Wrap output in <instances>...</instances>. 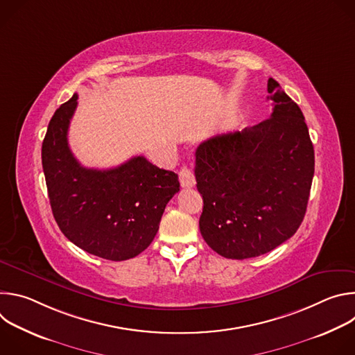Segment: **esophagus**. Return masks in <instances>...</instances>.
Returning a JSON list of instances; mask_svg holds the SVG:
<instances>
[{
  "label": "esophagus",
  "mask_w": 355,
  "mask_h": 355,
  "mask_svg": "<svg viewBox=\"0 0 355 355\" xmlns=\"http://www.w3.org/2000/svg\"><path fill=\"white\" fill-rule=\"evenodd\" d=\"M180 182H181V187L184 188H192L195 185V175H193V171L188 167H182L180 170Z\"/></svg>",
  "instance_id": "obj_1"
}]
</instances>
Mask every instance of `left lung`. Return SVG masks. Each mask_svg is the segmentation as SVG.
<instances>
[{"label": "left lung", "instance_id": "left-lung-1", "mask_svg": "<svg viewBox=\"0 0 355 355\" xmlns=\"http://www.w3.org/2000/svg\"><path fill=\"white\" fill-rule=\"evenodd\" d=\"M268 92L271 118L195 151L200 234L226 259L266 254L292 237L306 214L315 150L305 116L272 78Z\"/></svg>", "mask_w": 355, "mask_h": 355}]
</instances>
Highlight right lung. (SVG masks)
I'll use <instances>...</instances> for the list:
<instances>
[{"label": "right lung", "instance_id": "add662e5", "mask_svg": "<svg viewBox=\"0 0 355 355\" xmlns=\"http://www.w3.org/2000/svg\"><path fill=\"white\" fill-rule=\"evenodd\" d=\"M77 98L55 112L42 144L50 207L77 247L111 261L133 259L153 241L166 205L180 191L178 175L143 156L110 170L83 167L67 141Z\"/></svg>", "mask_w": 355, "mask_h": 355}]
</instances>
